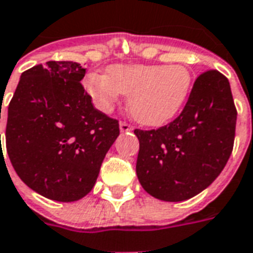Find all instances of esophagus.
Masks as SVG:
<instances>
[{"label":"esophagus","mask_w":253,"mask_h":253,"mask_svg":"<svg viewBox=\"0 0 253 253\" xmlns=\"http://www.w3.org/2000/svg\"><path fill=\"white\" fill-rule=\"evenodd\" d=\"M120 130L124 133V132H130V130H133V128L130 126L129 124L120 123Z\"/></svg>","instance_id":"esophagus-1"}]
</instances>
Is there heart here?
I'll list each match as a JSON object with an SVG mask.
<instances>
[{
  "label": "heart",
  "mask_w": 253,
  "mask_h": 253,
  "mask_svg": "<svg viewBox=\"0 0 253 253\" xmlns=\"http://www.w3.org/2000/svg\"><path fill=\"white\" fill-rule=\"evenodd\" d=\"M191 73L185 66L117 64L106 75L91 73L84 88L94 105L110 112L123 95L128 96V110L139 124L159 126L178 113L191 89Z\"/></svg>",
  "instance_id": "1"
}]
</instances>
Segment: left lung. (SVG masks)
Instances as JSON below:
<instances>
[{"label": "left lung", "mask_w": 253, "mask_h": 253, "mask_svg": "<svg viewBox=\"0 0 253 253\" xmlns=\"http://www.w3.org/2000/svg\"><path fill=\"white\" fill-rule=\"evenodd\" d=\"M236 120L229 80L218 71L202 73L174 121L159 129H135L141 187L164 202H182L204 191L232 154Z\"/></svg>", "instance_id": "left-lung-1"}]
</instances>
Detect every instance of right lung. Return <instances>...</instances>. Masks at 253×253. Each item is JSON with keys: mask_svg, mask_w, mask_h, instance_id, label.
Listing matches in <instances>:
<instances>
[{"mask_svg": "<svg viewBox=\"0 0 253 253\" xmlns=\"http://www.w3.org/2000/svg\"><path fill=\"white\" fill-rule=\"evenodd\" d=\"M84 75L72 61L34 66L20 76L8 107L10 164L27 187L57 202L89 193L120 135L117 120L92 106Z\"/></svg>", "mask_w": 253, "mask_h": 253, "instance_id": "1", "label": "right lung"}]
</instances>
